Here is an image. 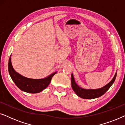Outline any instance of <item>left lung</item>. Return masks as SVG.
<instances>
[{
	"instance_id": "1",
	"label": "left lung",
	"mask_w": 125,
	"mask_h": 125,
	"mask_svg": "<svg viewBox=\"0 0 125 125\" xmlns=\"http://www.w3.org/2000/svg\"><path fill=\"white\" fill-rule=\"evenodd\" d=\"M117 72L115 73L114 77L109 83L105 86L98 89H83L77 84L73 77V74H71V84L73 91H74L78 97L84 99H94L98 98L104 94L115 81Z\"/></svg>"
}]
</instances>
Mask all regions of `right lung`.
Masks as SVG:
<instances>
[{
    "instance_id": "1",
    "label": "right lung",
    "mask_w": 125,
    "mask_h": 125,
    "mask_svg": "<svg viewBox=\"0 0 125 125\" xmlns=\"http://www.w3.org/2000/svg\"><path fill=\"white\" fill-rule=\"evenodd\" d=\"M8 72L15 85L22 91L30 93H37L42 92L49 85L53 76L57 72L52 73L47 77L41 79L27 78L16 72L11 63V56L8 61Z\"/></svg>"
}]
</instances>
